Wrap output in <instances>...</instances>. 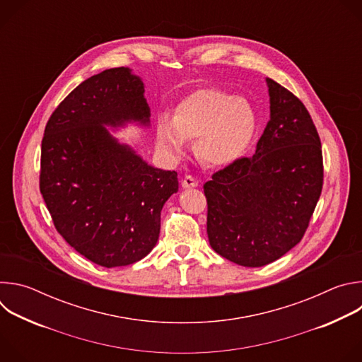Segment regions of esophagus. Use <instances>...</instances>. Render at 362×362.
<instances>
[{
    "mask_svg": "<svg viewBox=\"0 0 362 362\" xmlns=\"http://www.w3.org/2000/svg\"><path fill=\"white\" fill-rule=\"evenodd\" d=\"M182 186H183L185 189L196 187V186H197V180H196L193 176H185L183 180H182Z\"/></svg>",
    "mask_w": 362,
    "mask_h": 362,
    "instance_id": "34e87169",
    "label": "esophagus"
}]
</instances>
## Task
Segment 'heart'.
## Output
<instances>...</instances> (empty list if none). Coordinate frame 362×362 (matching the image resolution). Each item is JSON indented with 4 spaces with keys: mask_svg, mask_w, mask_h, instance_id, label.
Here are the masks:
<instances>
[{
    "mask_svg": "<svg viewBox=\"0 0 362 362\" xmlns=\"http://www.w3.org/2000/svg\"><path fill=\"white\" fill-rule=\"evenodd\" d=\"M256 124V112L246 98L202 88L179 103L172 120L166 116L158 120L156 144L168 158L179 159L186 140L196 139L197 156L211 166L223 168L246 153Z\"/></svg>",
    "mask_w": 362,
    "mask_h": 362,
    "instance_id": "heart-1",
    "label": "heart"
}]
</instances>
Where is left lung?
Wrapping results in <instances>:
<instances>
[{"label":"left lung","instance_id":"obj_1","mask_svg":"<svg viewBox=\"0 0 362 362\" xmlns=\"http://www.w3.org/2000/svg\"><path fill=\"white\" fill-rule=\"evenodd\" d=\"M269 122L252 158L216 172L203 189L215 252L247 268L268 265L308 228L324 180L318 132L291 91L267 78Z\"/></svg>","mask_w":362,"mask_h":362}]
</instances>
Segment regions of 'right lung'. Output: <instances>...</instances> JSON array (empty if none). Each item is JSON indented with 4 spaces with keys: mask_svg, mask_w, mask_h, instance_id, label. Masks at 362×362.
Listing matches in <instances>:
<instances>
[{
    "mask_svg": "<svg viewBox=\"0 0 362 362\" xmlns=\"http://www.w3.org/2000/svg\"><path fill=\"white\" fill-rule=\"evenodd\" d=\"M150 127L141 78L129 67L77 86L51 115L41 143L40 190L56 229L88 261L116 268L156 246L175 170L148 165L110 132Z\"/></svg>",
    "mask_w": 362,
    "mask_h": 362,
    "instance_id": "1",
    "label": "right lung"
}]
</instances>
